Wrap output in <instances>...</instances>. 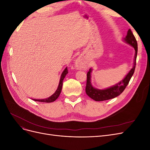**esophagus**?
<instances>
[{"mask_svg":"<svg viewBox=\"0 0 150 150\" xmlns=\"http://www.w3.org/2000/svg\"><path fill=\"white\" fill-rule=\"evenodd\" d=\"M76 66L78 67H84L85 66V64L84 61L82 60V59H78V60L76 61Z\"/></svg>","mask_w":150,"mask_h":150,"instance_id":"obj_1","label":"esophagus"}]
</instances>
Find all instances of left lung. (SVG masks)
Masks as SVG:
<instances>
[{
	"instance_id": "obj_1",
	"label": "left lung",
	"mask_w": 150,
	"mask_h": 150,
	"mask_svg": "<svg viewBox=\"0 0 150 150\" xmlns=\"http://www.w3.org/2000/svg\"><path fill=\"white\" fill-rule=\"evenodd\" d=\"M125 41L133 46L135 49V56L134 61V66L130 70L128 74L118 84L113 86L112 87L106 89H98L93 88L91 83V72L92 69H90L87 73V81H86V93L91 98L96 101H101L108 100L115 98L120 95L125 89L127 85L128 84L131 77L133 75L136 67V61H137V52H138V44L131 29H129L127 35L125 38Z\"/></svg>"
}]
</instances>
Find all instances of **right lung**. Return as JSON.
Listing matches in <instances>:
<instances>
[{"label": "right lung", "mask_w": 150, "mask_h": 150, "mask_svg": "<svg viewBox=\"0 0 150 150\" xmlns=\"http://www.w3.org/2000/svg\"><path fill=\"white\" fill-rule=\"evenodd\" d=\"M68 73V70H67V67H66L64 69V71L62 72V73L61 74V77L59 81V84L58 88L57 90L56 91V92L54 93L51 96H50L47 98L44 99H33V100L35 101H39V102H43V103H51L53 102L58 98V97L59 96V95L61 94V90H62V83H63V80H64V78L66 77V74Z\"/></svg>", "instance_id": "add662e5"}]
</instances>
